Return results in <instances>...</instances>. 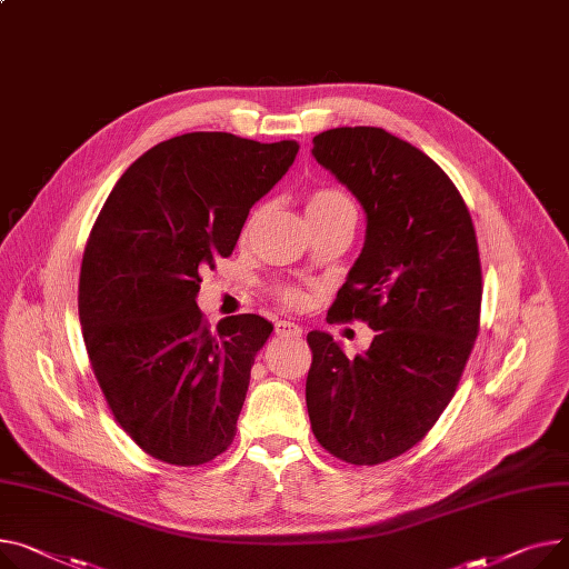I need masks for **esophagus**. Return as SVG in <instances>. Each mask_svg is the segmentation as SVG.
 I'll list each match as a JSON object with an SVG mask.
<instances>
[{
  "label": "esophagus",
  "instance_id": "1",
  "mask_svg": "<svg viewBox=\"0 0 569 569\" xmlns=\"http://www.w3.org/2000/svg\"><path fill=\"white\" fill-rule=\"evenodd\" d=\"M274 331H277V336H286V338H297V336H301V329L297 322H290V320H279L277 325H274Z\"/></svg>",
  "mask_w": 569,
  "mask_h": 569
}]
</instances>
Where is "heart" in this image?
I'll use <instances>...</instances> for the list:
<instances>
[{"instance_id":"1","label":"heart","mask_w":569,"mask_h":569,"mask_svg":"<svg viewBox=\"0 0 569 569\" xmlns=\"http://www.w3.org/2000/svg\"><path fill=\"white\" fill-rule=\"evenodd\" d=\"M343 208H355L350 197L340 192V189H316V192L307 199V214L309 219H318V217H327L336 210H343ZM279 299L283 301V305L288 307H295L301 301V292L297 288H290V286H281L277 290Z\"/></svg>"}]
</instances>
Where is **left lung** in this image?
Returning a JSON list of instances; mask_svg holds the SVG:
<instances>
[{
  "mask_svg": "<svg viewBox=\"0 0 569 569\" xmlns=\"http://www.w3.org/2000/svg\"><path fill=\"white\" fill-rule=\"evenodd\" d=\"M313 158L357 197L366 242L327 316L363 320L370 348L346 357L307 336L316 439L350 465H382L419 443L456 396L480 329L482 274L458 187L423 150L382 128H333Z\"/></svg>",
  "mask_w": 569,
  "mask_h": 569,
  "instance_id": "1",
  "label": "left lung"
}]
</instances>
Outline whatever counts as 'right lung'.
Instances as JSON below:
<instances>
[{
	"label": "right lung",
	"instance_id": "obj_1",
	"mask_svg": "<svg viewBox=\"0 0 569 569\" xmlns=\"http://www.w3.org/2000/svg\"><path fill=\"white\" fill-rule=\"evenodd\" d=\"M297 150L231 132L167 139L128 167L93 223L78 295L87 355L113 419L167 465H206L236 437L253 357L274 327L242 313L210 329L201 272L233 253Z\"/></svg>",
	"mask_w": 569,
	"mask_h": 569
}]
</instances>
